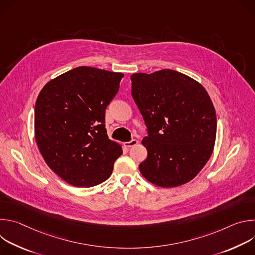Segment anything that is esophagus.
<instances>
[{
  "label": "esophagus",
  "mask_w": 255,
  "mask_h": 255,
  "mask_svg": "<svg viewBox=\"0 0 255 255\" xmlns=\"http://www.w3.org/2000/svg\"><path fill=\"white\" fill-rule=\"evenodd\" d=\"M137 144H138V140H136V139H132L131 141H127V142H125V143H124V146H125V147H127V148H130V147L135 146V145H137Z\"/></svg>",
  "instance_id": "34e87169"
}]
</instances>
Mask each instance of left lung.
I'll list each match as a JSON object with an SVG mask.
<instances>
[{"label":"left lung","mask_w":255,"mask_h":255,"mask_svg":"<svg viewBox=\"0 0 255 255\" xmlns=\"http://www.w3.org/2000/svg\"><path fill=\"white\" fill-rule=\"evenodd\" d=\"M132 97L148 128L139 164L151 184L174 188L192 180L210 159L217 119L212 100L196 80L172 69L131 76Z\"/></svg>","instance_id":"1"}]
</instances>
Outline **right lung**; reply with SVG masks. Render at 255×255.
Here are the masks:
<instances>
[{"mask_svg": "<svg viewBox=\"0 0 255 255\" xmlns=\"http://www.w3.org/2000/svg\"><path fill=\"white\" fill-rule=\"evenodd\" d=\"M121 72L79 66L49 81L35 104L34 136L49 168L67 184H102L123 153L105 125L107 106L119 90Z\"/></svg>", "mask_w": 255, "mask_h": 255, "instance_id": "1", "label": "right lung"}]
</instances>
